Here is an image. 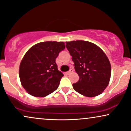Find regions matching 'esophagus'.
I'll list each match as a JSON object with an SVG mask.
<instances>
[{"label": "esophagus", "instance_id": "esophagus-1", "mask_svg": "<svg viewBox=\"0 0 131 131\" xmlns=\"http://www.w3.org/2000/svg\"><path fill=\"white\" fill-rule=\"evenodd\" d=\"M72 72H73V70H72V69H70V70L68 71V72H66V73H67V75H70V74L72 73Z\"/></svg>", "mask_w": 131, "mask_h": 131}]
</instances>
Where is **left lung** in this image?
Wrapping results in <instances>:
<instances>
[{
    "label": "left lung",
    "mask_w": 131,
    "mask_h": 131,
    "mask_svg": "<svg viewBox=\"0 0 131 131\" xmlns=\"http://www.w3.org/2000/svg\"><path fill=\"white\" fill-rule=\"evenodd\" d=\"M66 43L79 76L78 81L73 84L74 89L88 97L102 93L111 75V63L105 53L89 41H73Z\"/></svg>",
    "instance_id": "8db88e82"
}]
</instances>
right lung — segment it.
Listing matches in <instances>:
<instances>
[{"mask_svg":"<svg viewBox=\"0 0 131 131\" xmlns=\"http://www.w3.org/2000/svg\"><path fill=\"white\" fill-rule=\"evenodd\" d=\"M65 48L63 42L47 41L32 46L22 58L19 74L27 92L36 97H44L58 88L64 76L58 70L56 59Z\"/></svg>","mask_w":131,"mask_h":131,"instance_id":"1","label":"right lung"}]
</instances>
